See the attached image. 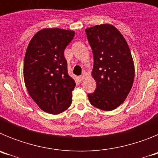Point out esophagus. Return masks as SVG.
I'll list each match as a JSON object with an SVG mask.
<instances>
[{
    "label": "esophagus",
    "instance_id": "1",
    "mask_svg": "<svg viewBox=\"0 0 158 158\" xmlns=\"http://www.w3.org/2000/svg\"><path fill=\"white\" fill-rule=\"evenodd\" d=\"M79 78H80V80H81V81H83V80H85V74L81 75V76H80V77H79Z\"/></svg>",
    "mask_w": 158,
    "mask_h": 158
}]
</instances>
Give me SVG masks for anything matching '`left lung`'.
Segmentation results:
<instances>
[{"label":"left lung","instance_id":"8db88e82","mask_svg":"<svg viewBox=\"0 0 158 158\" xmlns=\"http://www.w3.org/2000/svg\"><path fill=\"white\" fill-rule=\"evenodd\" d=\"M93 50L92 76L96 91L88 94L89 102L104 111H112L122 104L135 79V65L129 46L113 25L103 23L85 29Z\"/></svg>","mask_w":158,"mask_h":158}]
</instances>
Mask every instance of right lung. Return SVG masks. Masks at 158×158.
I'll return each mask as SVG.
<instances>
[{
  "mask_svg": "<svg viewBox=\"0 0 158 158\" xmlns=\"http://www.w3.org/2000/svg\"><path fill=\"white\" fill-rule=\"evenodd\" d=\"M73 31L44 28L27 46L23 62V79L29 95L45 112L57 115L71 105L76 83L68 74L64 57Z\"/></svg>",
  "mask_w": 158,
  "mask_h": 158,
  "instance_id": "obj_1",
  "label": "right lung"
}]
</instances>
